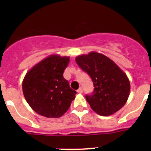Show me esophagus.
Here are the masks:
<instances>
[{"label": "esophagus", "mask_w": 151, "mask_h": 151, "mask_svg": "<svg viewBox=\"0 0 151 151\" xmlns=\"http://www.w3.org/2000/svg\"><path fill=\"white\" fill-rule=\"evenodd\" d=\"M77 91V93H83V89H82V88H80Z\"/></svg>", "instance_id": "1"}]
</instances>
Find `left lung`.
Instances as JSON below:
<instances>
[{
	"label": "left lung",
	"instance_id": "obj_1",
	"mask_svg": "<svg viewBox=\"0 0 151 151\" xmlns=\"http://www.w3.org/2000/svg\"><path fill=\"white\" fill-rule=\"evenodd\" d=\"M75 60L93 83V93L85 96L93 110L101 116H109L121 109L130 94V82L120 67L96 52L77 56Z\"/></svg>",
	"mask_w": 151,
	"mask_h": 151
}]
</instances>
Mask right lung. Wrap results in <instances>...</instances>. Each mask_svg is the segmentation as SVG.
I'll use <instances>...</instances> for the list:
<instances>
[{"label":"right lung","mask_w":151,"mask_h":151,"mask_svg":"<svg viewBox=\"0 0 151 151\" xmlns=\"http://www.w3.org/2000/svg\"><path fill=\"white\" fill-rule=\"evenodd\" d=\"M69 57L51 55L32 67L22 81V92L33 111L46 118H60L77 93L63 78Z\"/></svg>","instance_id":"1"}]
</instances>
